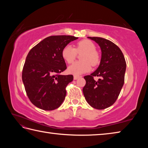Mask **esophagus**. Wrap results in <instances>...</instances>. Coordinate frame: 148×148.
<instances>
[{"mask_svg":"<svg viewBox=\"0 0 148 148\" xmlns=\"http://www.w3.org/2000/svg\"><path fill=\"white\" fill-rule=\"evenodd\" d=\"M82 76H76V75H74V79H78V78H79V77H81Z\"/></svg>","mask_w":148,"mask_h":148,"instance_id":"1","label":"esophagus"}]
</instances>
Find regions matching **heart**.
I'll use <instances>...</instances> for the list:
<instances>
[{
	"mask_svg": "<svg viewBox=\"0 0 148 148\" xmlns=\"http://www.w3.org/2000/svg\"><path fill=\"white\" fill-rule=\"evenodd\" d=\"M93 42L89 40H83L77 42L76 47L71 46H65L62 50V57L65 61L71 64L76 59L77 53H83L81 56L82 61L74 62L69 67L71 74L80 75L89 72L92 66H96L100 62V55L96 50Z\"/></svg>",
	"mask_w": 148,
	"mask_h": 148,
	"instance_id": "heart-1",
	"label": "heart"
}]
</instances>
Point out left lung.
Wrapping results in <instances>:
<instances>
[{
  "label": "left lung",
  "instance_id": "obj_1",
  "mask_svg": "<svg viewBox=\"0 0 148 148\" xmlns=\"http://www.w3.org/2000/svg\"><path fill=\"white\" fill-rule=\"evenodd\" d=\"M101 47V62L96 71L84 76L86 86L84 95L90 106L103 110L113 104L124 84L126 62L119 47L113 42L101 37H87ZM99 79L97 81L94 77Z\"/></svg>",
  "mask_w": 148,
  "mask_h": 148
}]
</instances>
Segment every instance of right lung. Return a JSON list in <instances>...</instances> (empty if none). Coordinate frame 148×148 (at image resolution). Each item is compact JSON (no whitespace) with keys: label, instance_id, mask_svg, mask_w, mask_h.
Masks as SVG:
<instances>
[{"label":"right lung","instance_id":"obj_1","mask_svg":"<svg viewBox=\"0 0 148 148\" xmlns=\"http://www.w3.org/2000/svg\"><path fill=\"white\" fill-rule=\"evenodd\" d=\"M77 37L58 35L47 37L30 50L26 57L22 80L30 101L44 110L61 106L66 95L65 88L72 75H61L66 69L62 49Z\"/></svg>","mask_w":148,"mask_h":148}]
</instances>
